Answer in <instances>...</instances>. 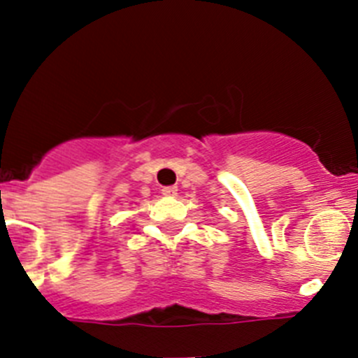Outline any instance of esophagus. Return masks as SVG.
Here are the masks:
<instances>
[{
	"label": "esophagus",
	"instance_id": "obj_1",
	"mask_svg": "<svg viewBox=\"0 0 358 358\" xmlns=\"http://www.w3.org/2000/svg\"><path fill=\"white\" fill-rule=\"evenodd\" d=\"M161 194H163L164 197H173V195H177V188L176 186H164V188L161 189Z\"/></svg>",
	"mask_w": 358,
	"mask_h": 358
}]
</instances>
